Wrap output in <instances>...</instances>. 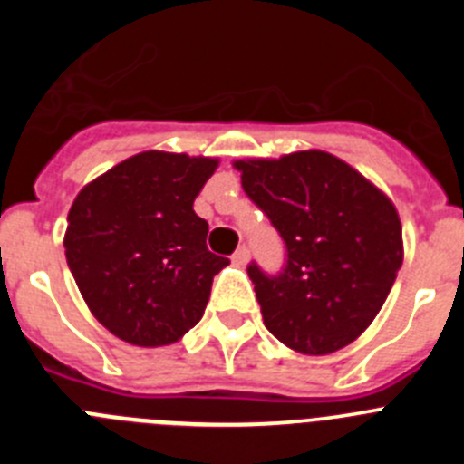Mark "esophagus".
<instances>
[{
	"mask_svg": "<svg viewBox=\"0 0 464 464\" xmlns=\"http://www.w3.org/2000/svg\"><path fill=\"white\" fill-rule=\"evenodd\" d=\"M248 256H251V251H248L246 246H239L235 256H232V265H237V267H244L246 262H248Z\"/></svg>",
	"mask_w": 464,
	"mask_h": 464,
	"instance_id": "1",
	"label": "esophagus"
}]
</instances>
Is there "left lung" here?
Masks as SVG:
<instances>
[{
	"instance_id": "obj_1",
	"label": "left lung",
	"mask_w": 464,
	"mask_h": 464,
	"mask_svg": "<svg viewBox=\"0 0 464 464\" xmlns=\"http://www.w3.org/2000/svg\"><path fill=\"white\" fill-rule=\"evenodd\" d=\"M232 165L288 251L278 276L248 267L267 330L304 355H330L355 342L381 311L404 260L391 197L325 150Z\"/></svg>"
}]
</instances>
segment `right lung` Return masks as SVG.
Returning a JSON list of instances; mask_svg holds the SVG:
<instances>
[{"mask_svg": "<svg viewBox=\"0 0 464 464\" xmlns=\"http://www.w3.org/2000/svg\"><path fill=\"white\" fill-rule=\"evenodd\" d=\"M218 158L143 150L81 188L64 253L92 315L141 348L169 346L207 309L213 276L229 265L207 248L192 208Z\"/></svg>", "mask_w": 464, "mask_h": 464, "instance_id": "right-lung-1", "label": "right lung"}]
</instances>
